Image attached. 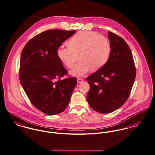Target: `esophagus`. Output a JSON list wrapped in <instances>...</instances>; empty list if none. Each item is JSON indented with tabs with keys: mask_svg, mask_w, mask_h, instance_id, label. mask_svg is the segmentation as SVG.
Instances as JSON below:
<instances>
[{
	"mask_svg": "<svg viewBox=\"0 0 155 155\" xmlns=\"http://www.w3.org/2000/svg\"><path fill=\"white\" fill-rule=\"evenodd\" d=\"M83 81V80L82 78H77V83H82Z\"/></svg>",
	"mask_w": 155,
	"mask_h": 155,
	"instance_id": "1",
	"label": "esophagus"
}]
</instances>
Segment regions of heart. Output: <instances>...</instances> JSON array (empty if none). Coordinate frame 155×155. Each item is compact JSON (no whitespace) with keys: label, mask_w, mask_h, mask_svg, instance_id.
Listing matches in <instances>:
<instances>
[{"label":"heart","mask_w":155,"mask_h":155,"mask_svg":"<svg viewBox=\"0 0 155 155\" xmlns=\"http://www.w3.org/2000/svg\"><path fill=\"white\" fill-rule=\"evenodd\" d=\"M111 46L104 37L93 31H83L73 35L68 41V46H61L57 51L60 61L72 68L78 59L80 61L70 73L81 77L90 69L96 71L102 68L108 61Z\"/></svg>","instance_id":"heart-1"}]
</instances>
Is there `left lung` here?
<instances>
[{"instance_id": "left-lung-1", "label": "left lung", "mask_w": 155, "mask_h": 155, "mask_svg": "<svg viewBox=\"0 0 155 155\" xmlns=\"http://www.w3.org/2000/svg\"><path fill=\"white\" fill-rule=\"evenodd\" d=\"M111 53L102 68L88 76L87 101L101 114L112 112L126 102L136 78V67L131 51L125 40L108 31Z\"/></svg>"}]
</instances>
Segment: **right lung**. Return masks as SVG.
<instances>
[{"label": "right lung", "instance_id": "right-lung-1", "mask_svg": "<svg viewBox=\"0 0 155 155\" xmlns=\"http://www.w3.org/2000/svg\"><path fill=\"white\" fill-rule=\"evenodd\" d=\"M76 30H49L35 35L24 46L21 56L19 80L35 107L46 115L65 110L77 79L60 78L67 74L57 55L62 43Z\"/></svg>", "mask_w": 155, "mask_h": 155}]
</instances>
